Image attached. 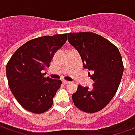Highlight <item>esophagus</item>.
<instances>
[{
    "label": "esophagus",
    "mask_w": 135,
    "mask_h": 135,
    "mask_svg": "<svg viewBox=\"0 0 135 135\" xmlns=\"http://www.w3.org/2000/svg\"><path fill=\"white\" fill-rule=\"evenodd\" d=\"M62 82H63L64 84H68V83H69V82L67 81V80H62Z\"/></svg>",
    "instance_id": "34e87169"
}]
</instances>
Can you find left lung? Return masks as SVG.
I'll list each match as a JSON object with an SVG mask.
<instances>
[{"label": "left lung", "instance_id": "obj_1", "mask_svg": "<svg viewBox=\"0 0 135 135\" xmlns=\"http://www.w3.org/2000/svg\"><path fill=\"white\" fill-rule=\"evenodd\" d=\"M69 43L79 52L83 67L89 69L93 86L78 85L72 94L77 108L87 113L103 109L117 92L123 73V64L116 46L93 32L69 33Z\"/></svg>", "mask_w": 135, "mask_h": 135}]
</instances>
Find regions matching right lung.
<instances>
[{"mask_svg":"<svg viewBox=\"0 0 135 135\" xmlns=\"http://www.w3.org/2000/svg\"><path fill=\"white\" fill-rule=\"evenodd\" d=\"M67 40V34L30 40L17 49L6 64V76L12 93L20 105L35 114L52 107L60 80L45 78L43 73L53 56Z\"/></svg>","mask_w":135,"mask_h":135,"instance_id":"add662e5","label":"right lung"}]
</instances>
